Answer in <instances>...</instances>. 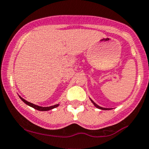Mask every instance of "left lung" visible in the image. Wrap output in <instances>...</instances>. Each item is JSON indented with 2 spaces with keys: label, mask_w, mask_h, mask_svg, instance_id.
Returning <instances> with one entry per match:
<instances>
[{
  "label": "left lung",
  "mask_w": 149,
  "mask_h": 149,
  "mask_svg": "<svg viewBox=\"0 0 149 149\" xmlns=\"http://www.w3.org/2000/svg\"><path fill=\"white\" fill-rule=\"evenodd\" d=\"M90 100H91V99H90ZM91 102L94 104V106H95L97 108H98V109H103V110H109V109H109V108H104V107H100V106H99V105H97V104H96L95 102H94V101H93V100H91Z\"/></svg>",
  "instance_id": "8db88e82"
}]
</instances>
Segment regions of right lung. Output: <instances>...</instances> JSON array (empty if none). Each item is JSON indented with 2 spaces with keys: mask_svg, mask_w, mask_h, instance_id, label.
I'll list each match as a JSON object with an SVG mask.
<instances>
[{
  "mask_svg": "<svg viewBox=\"0 0 149 149\" xmlns=\"http://www.w3.org/2000/svg\"><path fill=\"white\" fill-rule=\"evenodd\" d=\"M19 98L21 99V100H22V101L24 102L26 104L29 105V106L31 107L34 108L35 109H37V110H40V111H48V110H50V109H54V108L57 107L59 106V104H55L53 105V106H49V107H40V106H38V105H36L34 104H32L31 102H27L26 100H25L24 99H23L22 97H21L20 96H19Z\"/></svg>",
  "mask_w": 149,
  "mask_h": 149,
  "instance_id": "right-lung-1",
  "label": "right lung"
}]
</instances>
